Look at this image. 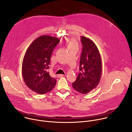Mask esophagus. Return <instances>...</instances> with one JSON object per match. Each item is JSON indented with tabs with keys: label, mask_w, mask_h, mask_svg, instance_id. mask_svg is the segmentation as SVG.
Returning <instances> with one entry per match:
<instances>
[{
	"label": "esophagus",
	"mask_w": 132,
	"mask_h": 132,
	"mask_svg": "<svg viewBox=\"0 0 132 132\" xmlns=\"http://www.w3.org/2000/svg\"><path fill=\"white\" fill-rule=\"evenodd\" d=\"M65 75H63V74H59V75H57V77H62L64 76Z\"/></svg>",
	"instance_id": "34e87169"
}]
</instances>
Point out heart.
Segmentation results:
<instances>
[{
	"label": "heart",
	"mask_w": 132,
	"mask_h": 132,
	"mask_svg": "<svg viewBox=\"0 0 132 132\" xmlns=\"http://www.w3.org/2000/svg\"><path fill=\"white\" fill-rule=\"evenodd\" d=\"M78 43L74 39L71 40L68 44V47H78Z\"/></svg>",
	"instance_id": "heart-1"
}]
</instances>
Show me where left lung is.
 Listing matches in <instances>:
<instances>
[{
    "label": "left lung",
    "mask_w": 132,
    "mask_h": 132,
    "mask_svg": "<svg viewBox=\"0 0 132 132\" xmlns=\"http://www.w3.org/2000/svg\"><path fill=\"white\" fill-rule=\"evenodd\" d=\"M82 50L79 70L76 80L72 84L73 88L82 94H87L98 85L102 72V61L99 51L92 40L81 36Z\"/></svg>",
    "instance_id": "8db88e82"
}]
</instances>
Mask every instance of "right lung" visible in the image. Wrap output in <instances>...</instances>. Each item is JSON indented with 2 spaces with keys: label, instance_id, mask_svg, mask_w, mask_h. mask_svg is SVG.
Masks as SVG:
<instances>
[{
  "label": "right lung",
  "instance_id": "right-lung-1",
  "mask_svg": "<svg viewBox=\"0 0 132 132\" xmlns=\"http://www.w3.org/2000/svg\"><path fill=\"white\" fill-rule=\"evenodd\" d=\"M54 36L42 35L28 48L24 56L22 72L24 81L33 91L43 95L55 86L56 79L47 71L54 48L60 42Z\"/></svg>",
  "mask_w": 132,
  "mask_h": 132
}]
</instances>
